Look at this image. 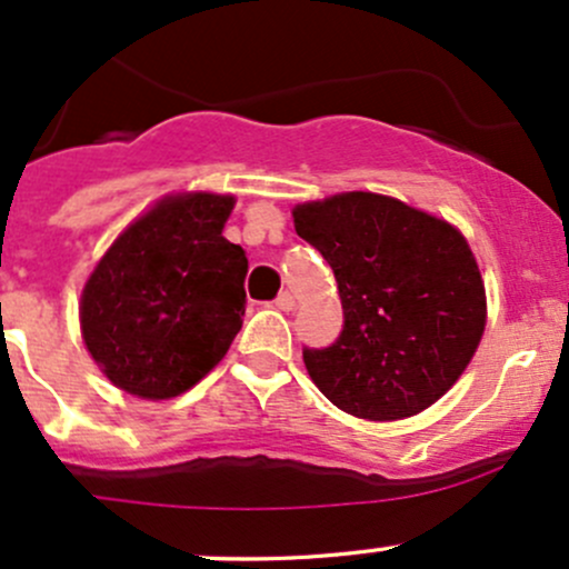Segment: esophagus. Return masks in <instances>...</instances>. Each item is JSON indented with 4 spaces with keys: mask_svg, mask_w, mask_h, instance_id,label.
<instances>
[{
    "mask_svg": "<svg viewBox=\"0 0 569 569\" xmlns=\"http://www.w3.org/2000/svg\"><path fill=\"white\" fill-rule=\"evenodd\" d=\"M273 303H277V309H282V312H290V309L296 307V296H292L290 290H284V292H279V298Z\"/></svg>",
    "mask_w": 569,
    "mask_h": 569,
    "instance_id": "obj_1",
    "label": "esophagus"
}]
</instances>
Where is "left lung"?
<instances>
[{"label": "left lung", "instance_id": "8db88e82", "mask_svg": "<svg viewBox=\"0 0 569 569\" xmlns=\"http://www.w3.org/2000/svg\"><path fill=\"white\" fill-rule=\"evenodd\" d=\"M337 279L345 326L303 348L320 391L359 419L395 421L441 400L485 331V284L466 238L395 197L348 191L292 210Z\"/></svg>", "mask_w": 569, "mask_h": 569}]
</instances>
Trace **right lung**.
Segmentation results:
<instances>
[{
  "label": "right lung",
  "mask_w": 569,
  "mask_h": 569,
  "mask_svg": "<svg viewBox=\"0 0 569 569\" xmlns=\"http://www.w3.org/2000/svg\"><path fill=\"white\" fill-rule=\"evenodd\" d=\"M236 199L167 197L139 216L81 292V337L128 395L169 400L230 350L246 312V251L221 230Z\"/></svg>",
  "instance_id": "1"
}]
</instances>
